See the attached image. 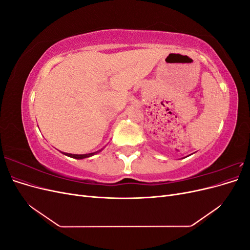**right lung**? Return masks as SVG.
<instances>
[{
    "label": "right lung",
    "mask_w": 250,
    "mask_h": 250,
    "mask_svg": "<svg viewBox=\"0 0 250 250\" xmlns=\"http://www.w3.org/2000/svg\"><path fill=\"white\" fill-rule=\"evenodd\" d=\"M101 150L99 151H96V152H92V153H87V154H71V153H63L64 155L66 156H70V157H73V158H76V160H82V158H86V157H89V156H93L97 153H99Z\"/></svg>",
    "instance_id": "1"
}]
</instances>
